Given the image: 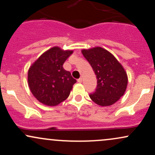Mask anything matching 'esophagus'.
I'll return each instance as SVG.
<instances>
[{
    "mask_svg": "<svg viewBox=\"0 0 155 155\" xmlns=\"http://www.w3.org/2000/svg\"><path fill=\"white\" fill-rule=\"evenodd\" d=\"M77 81L79 83H81V82H82V79H81V78H80V79H79L77 80Z\"/></svg>",
    "mask_w": 155,
    "mask_h": 155,
    "instance_id": "esophagus-1",
    "label": "esophagus"
}]
</instances>
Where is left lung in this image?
Returning a JSON list of instances; mask_svg holds the SVG:
<instances>
[{
    "label": "left lung",
    "instance_id": "1",
    "mask_svg": "<svg viewBox=\"0 0 155 155\" xmlns=\"http://www.w3.org/2000/svg\"><path fill=\"white\" fill-rule=\"evenodd\" d=\"M90 63L96 77L97 87L90 95L91 100L101 106H108L118 101L127 86V73L111 52L100 47L81 50Z\"/></svg>",
    "mask_w": 155,
    "mask_h": 155
}]
</instances>
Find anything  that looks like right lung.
<instances>
[{
  "label": "right lung",
  "mask_w": 155,
  "mask_h": 155,
  "mask_svg": "<svg viewBox=\"0 0 155 155\" xmlns=\"http://www.w3.org/2000/svg\"><path fill=\"white\" fill-rule=\"evenodd\" d=\"M73 50L59 47L48 49L28 69V82L33 96L46 106H55L66 100L76 80L63 68Z\"/></svg>",
  "instance_id": "add662e5"
}]
</instances>
